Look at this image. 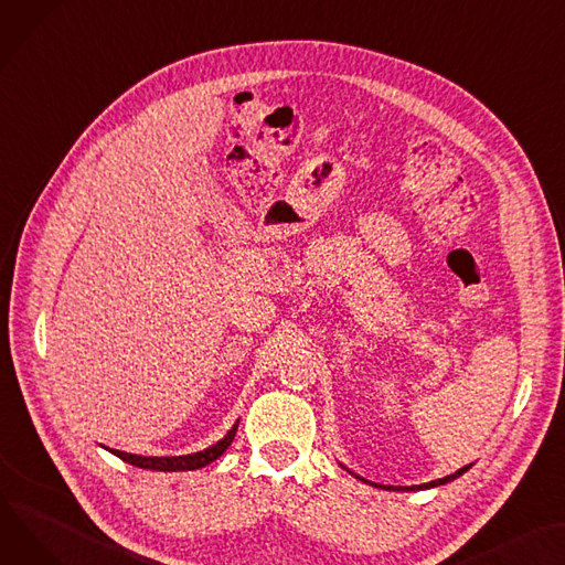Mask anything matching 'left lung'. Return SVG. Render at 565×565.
<instances>
[{
	"label": "left lung",
	"instance_id": "1",
	"mask_svg": "<svg viewBox=\"0 0 565 565\" xmlns=\"http://www.w3.org/2000/svg\"><path fill=\"white\" fill-rule=\"evenodd\" d=\"M470 466H466V468H461V470H457L455 475H447V477H443V479H436V481H429V483H420V486H404V488H399V491H416V488H434V486H440V483H447V481H452V479H457L459 475H463L466 470H468ZM359 479H363V477H359ZM365 481V479H363Z\"/></svg>",
	"mask_w": 565,
	"mask_h": 565
}]
</instances>
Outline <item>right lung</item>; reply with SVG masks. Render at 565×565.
<instances>
[{"label": "right lung", "instance_id": "obj_1", "mask_svg": "<svg viewBox=\"0 0 565 565\" xmlns=\"http://www.w3.org/2000/svg\"><path fill=\"white\" fill-rule=\"evenodd\" d=\"M238 423L230 429V434L224 436L222 440H217L215 445H211L204 452H195V455H185V457H138V455H127L120 452V449H110L113 455L120 457L122 461L136 466V468H145V470H163V472H177V470H198L209 466L211 461H215L217 457H222L224 449H227L236 436Z\"/></svg>", "mask_w": 565, "mask_h": 565}]
</instances>
